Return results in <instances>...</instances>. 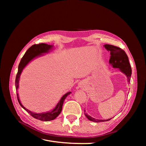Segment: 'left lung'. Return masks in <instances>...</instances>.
Instances as JSON below:
<instances>
[{
    "label": "left lung",
    "mask_w": 146,
    "mask_h": 146,
    "mask_svg": "<svg viewBox=\"0 0 146 146\" xmlns=\"http://www.w3.org/2000/svg\"><path fill=\"white\" fill-rule=\"evenodd\" d=\"M104 46L106 49L110 52V54H111L109 63L111 64V66H113V68H119L121 72L125 74V76L127 77V82L130 83L131 75V68L129 63V58H128V56L126 54L125 52L120 47L113 45L105 44ZM85 115L90 121L96 122H105L111 119H109L107 120H99V119H96L91 117L86 113H85Z\"/></svg>",
    "instance_id": "8db88e82"
}]
</instances>
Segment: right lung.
Wrapping results in <instances>:
<instances>
[{"mask_svg": "<svg viewBox=\"0 0 146 146\" xmlns=\"http://www.w3.org/2000/svg\"><path fill=\"white\" fill-rule=\"evenodd\" d=\"M52 45L50 46V45L46 44H44V43H41V44H34L32 46L27 50V52H25V54H24L23 58H22L20 63L19 64L18 71H17L16 77L15 86H16V91H17V89H18V87H19V80L20 76L22 71H23V69L25 67V66L27 65L32 59L35 58V57L41 55V54H43V53L47 52L50 49V48H52ZM70 93H71V92H69L68 93L65 94L62 98H61L58 104L56 105L55 108L53 110H52L51 111L44 113H41V114L34 113L32 111H29V110L26 109L24 106L21 104L19 99L18 94L17 93V98L21 107H23L26 111H27L32 117L42 121H49L54 120V119H55L60 114L61 110H62V107H63L64 100L66 98V97H67L68 95H69Z\"/></svg>", "mask_w": 146, "mask_h": 146, "instance_id": "add662e5", "label": "right lung"}]
</instances>
